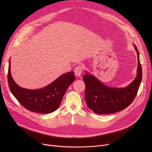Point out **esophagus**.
Here are the masks:
<instances>
[{
	"instance_id": "esophagus-1",
	"label": "esophagus",
	"mask_w": 152,
	"mask_h": 152,
	"mask_svg": "<svg viewBox=\"0 0 152 152\" xmlns=\"http://www.w3.org/2000/svg\"><path fill=\"white\" fill-rule=\"evenodd\" d=\"M83 70V67L81 66H77L75 69V74L76 76H80Z\"/></svg>"
}]
</instances>
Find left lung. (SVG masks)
<instances>
[{"label": "left lung", "mask_w": 152, "mask_h": 152, "mask_svg": "<svg viewBox=\"0 0 152 152\" xmlns=\"http://www.w3.org/2000/svg\"><path fill=\"white\" fill-rule=\"evenodd\" d=\"M138 54L137 76L126 88H115L103 85L94 76L86 73L83 76L85 85V99L88 107L99 114H109L121 111L131 104L135 98L142 80V68Z\"/></svg>", "instance_id": "1"}]
</instances>
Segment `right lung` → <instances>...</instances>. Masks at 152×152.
<instances>
[{
  "instance_id": "right-lung-1",
  "label": "right lung",
  "mask_w": 152,
  "mask_h": 152,
  "mask_svg": "<svg viewBox=\"0 0 152 152\" xmlns=\"http://www.w3.org/2000/svg\"><path fill=\"white\" fill-rule=\"evenodd\" d=\"M10 59L8 82L10 91L18 102L26 109L42 114L50 113L57 110L69 86L75 80L74 72L62 75L46 87L36 90L21 88L11 75Z\"/></svg>"
}]
</instances>
